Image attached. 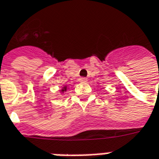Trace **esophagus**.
Returning a JSON list of instances; mask_svg holds the SVG:
<instances>
[{"instance_id": "1", "label": "esophagus", "mask_w": 159, "mask_h": 159, "mask_svg": "<svg viewBox=\"0 0 159 159\" xmlns=\"http://www.w3.org/2000/svg\"><path fill=\"white\" fill-rule=\"evenodd\" d=\"M80 83H86L87 82V78L86 77H81L79 79Z\"/></svg>"}]
</instances>
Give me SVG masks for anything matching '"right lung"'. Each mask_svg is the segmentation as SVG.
Returning a JSON list of instances; mask_svg holds the SVG:
<instances>
[{
  "label": "right lung",
  "mask_w": 159,
  "mask_h": 159,
  "mask_svg": "<svg viewBox=\"0 0 159 159\" xmlns=\"http://www.w3.org/2000/svg\"><path fill=\"white\" fill-rule=\"evenodd\" d=\"M63 91H64V90H63Z\"/></svg>",
  "instance_id": "add662e5"
}]
</instances>
